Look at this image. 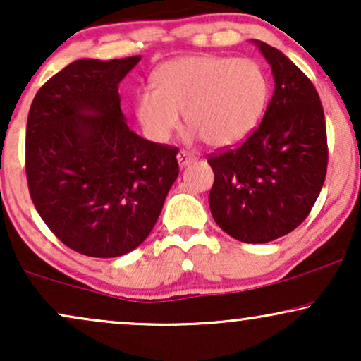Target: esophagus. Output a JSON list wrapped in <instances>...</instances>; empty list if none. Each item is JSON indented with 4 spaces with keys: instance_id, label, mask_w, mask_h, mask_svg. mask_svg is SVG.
<instances>
[{
    "instance_id": "obj_1",
    "label": "esophagus",
    "mask_w": 361,
    "mask_h": 361,
    "mask_svg": "<svg viewBox=\"0 0 361 361\" xmlns=\"http://www.w3.org/2000/svg\"><path fill=\"white\" fill-rule=\"evenodd\" d=\"M176 159H178V165H180V168H185L186 165H190V163L193 161L195 157H193V154L186 153V152H180L176 154Z\"/></svg>"
}]
</instances>
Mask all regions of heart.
Instances as JSON below:
<instances>
[{
    "mask_svg": "<svg viewBox=\"0 0 361 361\" xmlns=\"http://www.w3.org/2000/svg\"><path fill=\"white\" fill-rule=\"evenodd\" d=\"M153 90L136 97V116L154 141H166L181 115L208 147H238L253 133L270 98V80L250 58L181 56L153 73Z\"/></svg>",
    "mask_w": 361,
    "mask_h": 361,
    "instance_id": "heart-1",
    "label": "heart"
}]
</instances>
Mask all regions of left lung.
<instances>
[{
	"label": "left lung",
	"mask_w": 361,
	"mask_h": 361,
	"mask_svg": "<svg viewBox=\"0 0 361 361\" xmlns=\"http://www.w3.org/2000/svg\"><path fill=\"white\" fill-rule=\"evenodd\" d=\"M252 43L271 66L275 91L255 133L236 149L209 157L208 202L225 233L268 243L293 231L317 202L326 175V126L305 73L280 49Z\"/></svg>",
	"instance_id": "1"
}]
</instances>
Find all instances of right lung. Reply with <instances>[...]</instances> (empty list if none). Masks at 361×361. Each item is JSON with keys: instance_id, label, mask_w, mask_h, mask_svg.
<instances>
[{"instance_id": "obj_1", "label": "right lung", "mask_w": 361, "mask_h": 361, "mask_svg": "<svg viewBox=\"0 0 361 361\" xmlns=\"http://www.w3.org/2000/svg\"><path fill=\"white\" fill-rule=\"evenodd\" d=\"M140 59H76L41 86L28 113L31 200L86 257L116 258L143 243L180 173L178 149L131 131L120 108L118 85Z\"/></svg>"}]
</instances>
